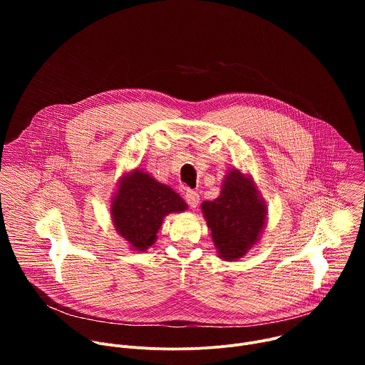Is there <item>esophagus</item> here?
<instances>
[{
    "label": "esophagus",
    "instance_id": "1",
    "mask_svg": "<svg viewBox=\"0 0 365 365\" xmlns=\"http://www.w3.org/2000/svg\"><path fill=\"white\" fill-rule=\"evenodd\" d=\"M185 199L190 207H196L199 205V193L196 190H187L185 193Z\"/></svg>",
    "mask_w": 365,
    "mask_h": 365
}]
</instances>
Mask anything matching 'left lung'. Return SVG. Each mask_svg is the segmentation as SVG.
<instances>
[{
    "mask_svg": "<svg viewBox=\"0 0 365 365\" xmlns=\"http://www.w3.org/2000/svg\"><path fill=\"white\" fill-rule=\"evenodd\" d=\"M203 218L224 262H237L259 241L267 225V203L250 173L234 168L222 180L220 196L203 200Z\"/></svg>",
    "mask_w": 365,
    "mask_h": 365,
    "instance_id": "left-lung-1",
    "label": "left lung"
}]
</instances>
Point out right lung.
I'll return each instance as SVG.
<instances>
[{
	"label": "right lung",
	"instance_id": "right-lung-1",
	"mask_svg": "<svg viewBox=\"0 0 365 365\" xmlns=\"http://www.w3.org/2000/svg\"><path fill=\"white\" fill-rule=\"evenodd\" d=\"M186 210L187 203L182 196L141 168L125 170L120 176L110 200L114 228L135 252H145L155 242L169 214Z\"/></svg>",
	"mask_w": 365,
	"mask_h": 365
}]
</instances>
